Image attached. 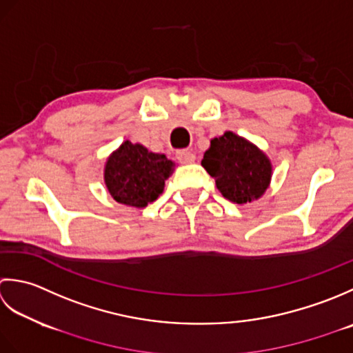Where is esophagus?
<instances>
[{
  "label": "esophagus",
  "mask_w": 353,
  "mask_h": 353,
  "mask_svg": "<svg viewBox=\"0 0 353 353\" xmlns=\"http://www.w3.org/2000/svg\"><path fill=\"white\" fill-rule=\"evenodd\" d=\"M195 154L190 152V150L187 149H181V150H176V160L181 163V164H190L195 161Z\"/></svg>",
  "instance_id": "esophagus-1"
}]
</instances>
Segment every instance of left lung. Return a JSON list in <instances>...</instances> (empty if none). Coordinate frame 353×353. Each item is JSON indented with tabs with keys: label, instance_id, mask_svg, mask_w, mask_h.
Returning a JSON list of instances; mask_svg holds the SVG:
<instances>
[{
	"label": "left lung",
	"instance_id": "left-lung-1",
	"mask_svg": "<svg viewBox=\"0 0 353 353\" xmlns=\"http://www.w3.org/2000/svg\"><path fill=\"white\" fill-rule=\"evenodd\" d=\"M201 164L214 178L222 195L236 204L261 198L271 179L267 155L230 131L210 141Z\"/></svg>",
	"mask_w": 353,
	"mask_h": 353
}]
</instances>
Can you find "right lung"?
<instances>
[{
	"instance_id": "add662e5",
	"label": "right lung",
	"mask_w": 353,
	"mask_h": 353,
	"mask_svg": "<svg viewBox=\"0 0 353 353\" xmlns=\"http://www.w3.org/2000/svg\"><path fill=\"white\" fill-rule=\"evenodd\" d=\"M175 163L166 155L154 154L125 141L108 158L105 183L111 196L120 204L146 207L164 189V181L174 174Z\"/></svg>"
}]
</instances>
